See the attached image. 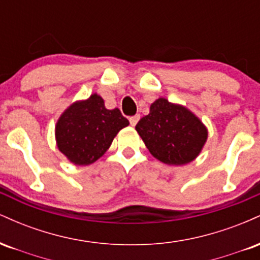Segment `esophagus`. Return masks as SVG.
I'll use <instances>...</instances> for the list:
<instances>
[{"label":"esophagus","mask_w":260,"mask_h":260,"mask_svg":"<svg viewBox=\"0 0 260 260\" xmlns=\"http://www.w3.org/2000/svg\"><path fill=\"white\" fill-rule=\"evenodd\" d=\"M139 118H140V116H139V115H134V116H131V117H129V123L132 124V126H136V124H137V122L139 121Z\"/></svg>","instance_id":"34e87169"}]
</instances>
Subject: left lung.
Returning <instances> with one entry per match:
<instances>
[{
  "instance_id": "obj_1",
  "label": "left lung",
  "mask_w": 260,
  "mask_h": 260,
  "mask_svg": "<svg viewBox=\"0 0 260 260\" xmlns=\"http://www.w3.org/2000/svg\"><path fill=\"white\" fill-rule=\"evenodd\" d=\"M150 154L168 165L194 160L207 142L208 131L189 110L160 98L136 126Z\"/></svg>"
}]
</instances>
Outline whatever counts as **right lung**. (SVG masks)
I'll use <instances>...</instances> for the list:
<instances>
[{
    "label": "right lung",
    "mask_w": 260,
    "mask_h": 260,
    "mask_svg": "<svg viewBox=\"0 0 260 260\" xmlns=\"http://www.w3.org/2000/svg\"><path fill=\"white\" fill-rule=\"evenodd\" d=\"M128 124L120 110H107L103 98L92 94L61 115L56 124L57 147L71 162L89 165L105 154L116 134Z\"/></svg>",
    "instance_id": "1"
}]
</instances>
